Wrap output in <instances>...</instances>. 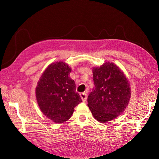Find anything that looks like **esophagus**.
I'll use <instances>...</instances> for the list:
<instances>
[{
    "mask_svg": "<svg viewBox=\"0 0 159 159\" xmlns=\"http://www.w3.org/2000/svg\"><path fill=\"white\" fill-rule=\"evenodd\" d=\"M80 98H81V99H82V100L83 101V102H85L87 98V93H85V92L80 93Z\"/></svg>",
    "mask_w": 159,
    "mask_h": 159,
    "instance_id": "esophagus-1",
    "label": "esophagus"
}]
</instances>
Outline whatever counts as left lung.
<instances>
[{"label":"left lung","instance_id":"1","mask_svg":"<svg viewBox=\"0 0 159 159\" xmlns=\"http://www.w3.org/2000/svg\"><path fill=\"white\" fill-rule=\"evenodd\" d=\"M94 88L87 98L93 117L101 123L112 120L122 113L130 98L126 76L116 64L106 62L93 68Z\"/></svg>","mask_w":159,"mask_h":159}]
</instances>
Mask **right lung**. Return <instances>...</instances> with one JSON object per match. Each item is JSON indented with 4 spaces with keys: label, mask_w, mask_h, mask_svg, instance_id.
Wrapping results in <instances>:
<instances>
[{
    "label": "right lung",
    "mask_w": 159,
    "mask_h": 159,
    "mask_svg": "<svg viewBox=\"0 0 159 159\" xmlns=\"http://www.w3.org/2000/svg\"><path fill=\"white\" fill-rule=\"evenodd\" d=\"M71 68L59 61L50 64L40 77L36 87V98L40 110L55 123H63L72 116L74 107L82 102L76 92Z\"/></svg>",
    "instance_id": "obj_1"
}]
</instances>
